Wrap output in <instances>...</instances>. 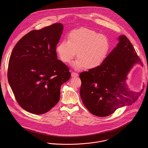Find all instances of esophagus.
Segmentation results:
<instances>
[{
    "instance_id": "1",
    "label": "esophagus",
    "mask_w": 148,
    "mask_h": 148,
    "mask_svg": "<svg viewBox=\"0 0 148 148\" xmlns=\"http://www.w3.org/2000/svg\"><path fill=\"white\" fill-rule=\"evenodd\" d=\"M78 76H79V75L77 74V73H76V72H72V73H71V76H72V77H77Z\"/></svg>"
}]
</instances>
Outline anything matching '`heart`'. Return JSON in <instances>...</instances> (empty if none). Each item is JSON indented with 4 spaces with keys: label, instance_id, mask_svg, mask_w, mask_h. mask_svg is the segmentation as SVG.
Here are the masks:
<instances>
[{
    "label": "heart",
    "instance_id": "obj_1",
    "mask_svg": "<svg viewBox=\"0 0 148 148\" xmlns=\"http://www.w3.org/2000/svg\"><path fill=\"white\" fill-rule=\"evenodd\" d=\"M109 43L105 35L82 28L72 31L68 42H59L56 48L58 55L64 63H69L75 56L78 58L72 65L76 69L95 68L103 62Z\"/></svg>",
    "mask_w": 148,
    "mask_h": 148
}]
</instances>
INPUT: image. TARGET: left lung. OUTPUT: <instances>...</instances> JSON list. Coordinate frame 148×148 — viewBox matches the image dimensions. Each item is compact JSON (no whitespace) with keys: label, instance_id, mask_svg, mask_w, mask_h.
I'll return each mask as SVG.
<instances>
[{"label":"left lung","instance_id":"left-lung-1","mask_svg":"<svg viewBox=\"0 0 148 148\" xmlns=\"http://www.w3.org/2000/svg\"><path fill=\"white\" fill-rule=\"evenodd\" d=\"M100 65L80 74V96L86 109L93 114L106 117L121 107L130 106L139 92L127 87V75L135 64H141L133 45L125 35Z\"/></svg>","mask_w":148,"mask_h":148}]
</instances>
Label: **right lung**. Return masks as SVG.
<instances>
[{"instance_id":"add662e5","label":"right lung","mask_w":148,"mask_h":148,"mask_svg":"<svg viewBox=\"0 0 148 148\" xmlns=\"http://www.w3.org/2000/svg\"><path fill=\"white\" fill-rule=\"evenodd\" d=\"M63 30L62 23H55L31 31L11 52L8 83L17 102L29 113L42 114L50 110L60 99L61 85L71 77L56 51Z\"/></svg>"}]
</instances>
